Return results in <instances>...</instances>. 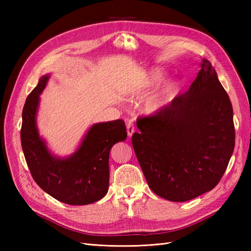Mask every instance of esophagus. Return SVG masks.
I'll use <instances>...</instances> for the list:
<instances>
[{"instance_id":"1","label":"esophagus","mask_w":251,"mask_h":251,"mask_svg":"<svg viewBox=\"0 0 251 251\" xmlns=\"http://www.w3.org/2000/svg\"><path fill=\"white\" fill-rule=\"evenodd\" d=\"M126 131H127L128 137H132V135L135 132V125L133 121H128V123L126 124Z\"/></svg>"}]
</instances>
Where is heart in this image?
<instances>
[{
  "mask_svg": "<svg viewBox=\"0 0 251 251\" xmlns=\"http://www.w3.org/2000/svg\"><path fill=\"white\" fill-rule=\"evenodd\" d=\"M164 77L163 72L160 70H156L150 74V76L147 80L142 83L140 89H144L148 87L155 86L157 83L160 82ZM178 92V86L175 81L165 82L164 85L159 89L158 92L151 98L147 103V109L150 112H154L162 109L166 104H169L175 97H176Z\"/></svg>",
  "mask_w": 251,
  "mask_h": 251,
  "instance_id": "b5f03b06",
  "label": "heart"
}]
</instances>
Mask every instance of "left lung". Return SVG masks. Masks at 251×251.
I'll return each instance as SVG.
<instances>
[{
    "label": "left lung",
    "mask_w": 251,
    "mask_h": 251,
    "mask_svg": "<svg viewBox=\"0 0 251 251\" xmlns=\"http://www.w3.org/2000/svg\"><path fill=\"white\" fill-rule=\"evenodd\" d=\"M137 119L132 143L150 188L174 202L211 191L234 149L228 94L207 59L185 93L153 115Z\"/></svg>",
    "instance_id": "8db88e82"
}]
</instances>
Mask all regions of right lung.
<instances>
[{
  "mask_svg": "<svg viewBox=\"0 0 251 251\" xmlns=\"http://www.w3.org/2000/svg\"><path fill=\"white\" fill-rule=\"evenodd\" d=\"M48 76H43L27 98L22 113V149L33 180L44 192L69 205L100 200L109 187V157L114 144L126 139L123 119L94 125L79 149L68 159L53 157L39 137L35 115L40 94Z\"/></svg>",
  "mask_w": 251,
  "mask_h": 251,
  "instance_id": "obj_1",
  "label": "right lung"
}]
</instances>
